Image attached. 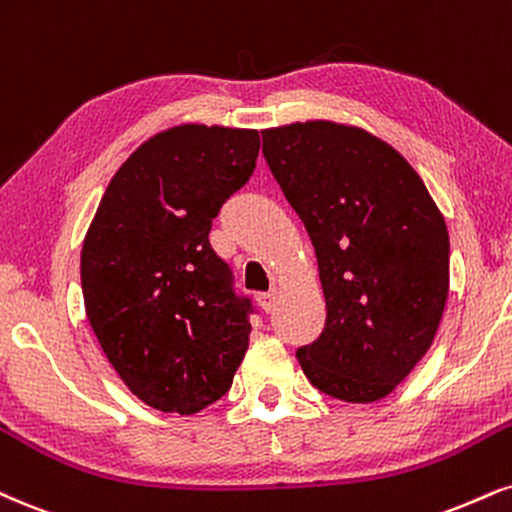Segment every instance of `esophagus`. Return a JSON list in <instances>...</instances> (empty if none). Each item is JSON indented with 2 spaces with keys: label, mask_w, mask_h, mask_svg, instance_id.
Listing matches in <instances>:
<instances>
[{
  "label": "esophagus",
  "mask_w": 512,
  "mask_h": 512,
  "mask_svg": "<svg viewBox=\"0 0 512 512\" xmlns=\"http://www.w3.org/2000/svg\"><path fill=\"white\" fill-rule=\"evenodd\" d=\"M255 300H257V305H260L264 312H272L274 305H276V293H274V291H269V293H257Z\"/></svg>",
  "instance_id": "1"
}]
</instances>
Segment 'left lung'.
<instances>
[{
	"label": "left lung",
	"instance_id": "8db88e82",
	"mask_svg": "<svg viewBox=\"0 0 512 512\" xmlns=\"http://www.w3.org/2000/svg\"><path fill=\"white\" fill-rule=\"evenodd\" d=\"M262 155L319 264L324 331L298 348L310 384L346 403L386 398L422 360L448 298V229L408 159L334 121L262 131Z\"/></svg>",
	"mask_w": 512,
	"mask_h": 512
}]
</instances>
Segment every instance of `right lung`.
I'll list each match as a JSON object with an SVG mask.
<instances>
[{
	"label": "right lung",
	"instance_id": "right-lung-1",
	"mask_svg": "<svg viewBox=\"0 0 512 512\" xmlns=\"http://www.w3.org/2000/svg\"><path fill=\"white\" fill-rule=\"evenodd\" d=\"M260 155L250 128L183 123L116 171L80 252L85 315L123 384L150 408L193 415L231 389L252 303L209 245L212 219Z\"/></svg>",
	"mask_w": 512,
	"mask_h": 512
}]
</instances>
